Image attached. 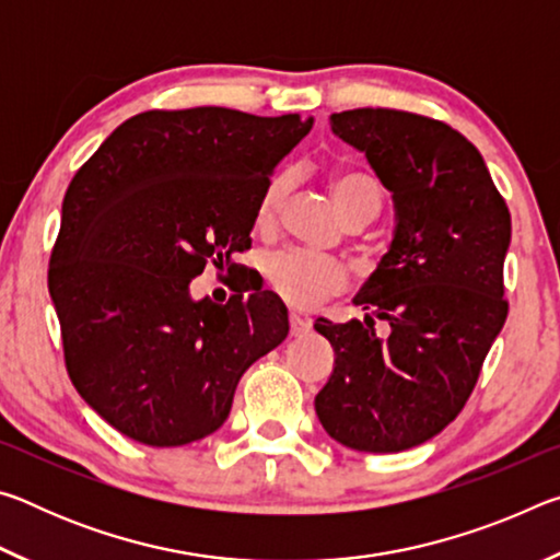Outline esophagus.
<instances>
[{
	"instance_id": "obj_1",
	"label": "esophagus",
	"mask_w": 560,
	"mask_h": 560,
	"mask_svg": "<svg viewBox=\"0 0 560 560\" xmlns=\"http://www.w3.org/2000/svg\"><path fill=\"white\" fill-rule=\"evenodd\" d=\"M289 326H291V336H306L311 330V320L303 318L299 314H289Z\"/></svg>"
}]
</instances>
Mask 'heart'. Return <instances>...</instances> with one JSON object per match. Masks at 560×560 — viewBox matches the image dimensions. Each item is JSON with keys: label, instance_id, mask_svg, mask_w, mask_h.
Wrapping results in <instances>:
<instances>
[{"label": "heart", "instance_id": "b5f03b06", "mask_svg": "<svg viewBox=\"0 0 560 560\" xmlns=\"http://www.w3.org/2000/svg\"><path fill=\"white\" fill-rule=\"evenodd\" d=\"M289 187V173H277L264 185L257 205L259 226L273 224L283 200H287ZM330 192H334V202L346 222L355 220V217L373 220L381 210V185L375 183V177L365 173L348 170V173L334 175L330 177ZM264 277L283 301L299 308L316 306L324 299L343 291L348 283V271L343 264L334 257H326V254L306 249H279L269 254L267 261H264Z\"/></svg>", "mask_w": 560, "mask_h": 560}]
</instances>
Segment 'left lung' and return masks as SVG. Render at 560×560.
<instances>
[{
	"instance_id": "obj_1",
	"label": "left lung",
	"mask_w": 560,
	"mask_h": 560,
	"mask_svg": "<svg viewBox=\"0 0 560 560\" xmlns=\"http://www.w3.org/2000/svg\"><path fill=\"white\" fill-rule=\"evenodd\" d=\"M330 130L358 150L390 189L397 230L363 283L365 324L316 320L336 368L316 415L358 452H402L432 440L462 412L491 343L504 328V257L511 214L479 150L420 113L355 108ZM392 334H374L372 316Z\"/></svg>"
}]
</instances>
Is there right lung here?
<instances>
[{
  "mask_svg": "<svg viewBox=\"0 0 560 560\" xmlns=\"http://www.w3.org/2000/svg\"><path fill=\"white\" fill-rule=\"evenodd\" d=\"M311 126L299 113L145 110L73 175L49 261L63 363L126 438L179 447L220 430L246 368L287 338L271 291L192 301L189 281L207 264L240 269L261 189Z\"/></svg>",
  "mask_w": 560,
  "mask_h": 560,
  "instance_id": "add662e5",
  "label": "right lung"
}]
</instances>
